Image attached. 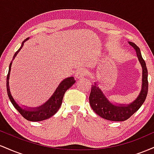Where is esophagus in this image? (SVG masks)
Here are the masks:
<instances>
[{
	"label": "esophagus",
	"mask_w": 154,
	"mask_h": 154,
	"mask_svg": "<svg viewBox=\"0 0 154 154\" xmlns=\"http://www.w3.org/2000/svg\"><path fill=\"white\" fill-rule=\"evenodd\" d=\"M85 70L83 69H79L77 70L75 74V77L77 79L84 78V77H85Z\"/></svg>",
	"instance_id": "obj_1"
}]
</instances>
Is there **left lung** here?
Segmentation results:
<instances>
[{
    "instance_id": "8db88e82",
    "label": "left lung",
    "mask_w": 154,
    "mask_h": 154,
    "mask_svg": "<svg viewBox=\"0 0 154 154\" xmlns=\"http://www.w3.org/2000/svg\"><path fill=\"white\" fill-rule=\"evenodd\" d=\"M128 43L135 49L137 57L142 67V88L137 98L129 104L112 103L98 87L97 82H95V84L92 85L89 96L90 104L93 110L98 116L110 121L121 122L129 119L140 108L147 96L148 82V70L146 62L143 59L139 48L132 42Z\"/></svg>"
}]
</instances>
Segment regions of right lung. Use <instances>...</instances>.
Returning a JSON list of instances; mask_svg holds the SVG:
<instances>
[{
	"instance_id": "obj_1",
	"label": "right lung",
	"mask_w": 154,
	"mask_h": 154,
	"mask_svg": "<svg viewBox=\"0 0 154 154\" xmlns=\"http://www.w3.org/2000/svg\"><path fill=\"white\" fill-rule=\"evenodd\" d=\"M29 40V38H26L23 41V43L19 48V49L15 54L14 55L13 59H12L11 62L9 65V69H8V73L7 75L6 79V88H7V93H8V98L13 104V106L21 114L23 117L25 118L26 120L31 122H39V121H43V120L48 119V118L54 116L58 111H59V108L61 107V103H62V100L63 98V95L66 93V91L69 88H70L75 84L76 81L75 80L73 77H67V78L64 79L61 82V83L59 85L58 88L53 93L52 96L49 98L48 100L43 103V105L40 106L38 107H27L26 106H19L17 101L14 100V98L12 96L11 93L10 91V87H9V77H10V72L11 69L12 62L14 60L15 57L18 53L20 51L21 49L22 48L24 43H25L26 40Z\"/></svg>"
}]
</instances>
